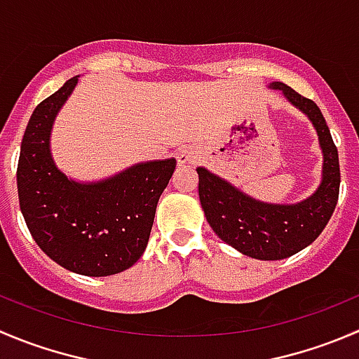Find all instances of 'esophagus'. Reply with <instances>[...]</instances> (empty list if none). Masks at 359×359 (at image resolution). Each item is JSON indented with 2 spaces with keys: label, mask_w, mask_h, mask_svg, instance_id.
Wrapping results in <instances>:
<instances>
[{
  "label": "esophagus",
  "mask_w": 359,
  "mask_h": 359,
  "mask_svg": "<svg viewBox=\"0 0 359 359\" xmlns=\"http://www.w3.org/2000/svg\"><path fill=\"white\" fill-rule=\"evenodd\" d=\"M175 158H177V165L179 166L193 165V163L198 159V152L194 151V149L186 147V149H180V151L177 152Z\"/></svg>",
  "instance_id": "1"
}]
</instances>
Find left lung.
<instances>
[{
    "instance_id": "obj_1",
    "label": "left lung",
    "mask_w": 359,
    "mask_h": 359,
    "mask_svg": "<svg viewBox=\"0 0 359 359\" xmlns=\"http://www.w3.org/2000/svg\"><path fill=\"white\" fill-rule=\"evenodd\" d=\"M270 89L309 117L323 152V172L318 189L297 203H268L249 196L222 177L198 166V194L207 222L215 235L245 256L261 261L290 257L311 245L328 224L339 200V152L321 110L283 82Z\"/></svg>"
}]
</instances>
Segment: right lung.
I'll use <instances>...</instances> for the list:
<instances>
[{
  "mask_svg": "<svg viewBox=\"0 0 359 359\" xmlns=\"http://www.w3.org/2000/svg\"><path fill=\"white\" fill-rule=\"evenodd\" d=\"M79 75L31 114L20 144L17 191L27 229L41 250L69 272L114 276L147 247L156 207L177 161H144L107 179L80 182L57 168L50 135Z\"/></svg>",
  "mask_w": 359,
  "mask_h": 359,
  "instance_id": "add662e5",
  "label": "right lung"
}]
</instances>
